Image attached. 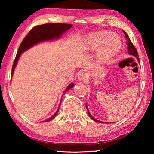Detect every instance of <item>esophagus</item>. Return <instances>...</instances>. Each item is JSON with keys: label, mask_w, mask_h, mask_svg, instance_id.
Returning <instances> with one entry per match:
<instances>
[{"label": "esophagus", "mask_w": 154, "mask_h": 154, "mask_svg": "<svg viewBox=\"0 0 154 154\" xmlns=\"http://www.w3.org/2000/svg\"><path fill=\"white\" fill-rule=\"evenodd\" d=\"M88 75L85 71H81L78 75V80L79 81H85L88 79Z\"/></svg>", "instance_id": "34e87169"}]
</instances>
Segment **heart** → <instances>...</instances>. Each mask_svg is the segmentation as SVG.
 Returning <instances> with one entry per match:
<instances>
[{
  "label": "heart",
  "instance_id": "b5f03b06",
  "mask_svg": "<svg viewBox=\"0 0 154 154\" xmlns=\"http://www.w3.org/2000/svg\"><path fill=\"white\" fill-rule=\"evenodd\" d=\"M84 47L93 51L97 50V59L100 62H106L111 60L121 47V41L117 34L111 31H96L87 35L84 38Z\"/></svg>",
  "mask_w": 154,
  "mask_h": 154
}]
</instances>
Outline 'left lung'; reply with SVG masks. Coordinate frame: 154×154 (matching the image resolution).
Masks as SVG:
<instances>
[{
	"label": "left lung",
	"instance_id": "left-lung-1",
	"mask_svg": "<svg viewBox=\"0 0 154 154\" xmlns=\"http://www.w3.org/2000/svg\"><path fill=\"white\" fill-rule=\"evenodd\" d=\"M123 31V33H124V35H125V38H126V40H127V45H128V54H130V55H132V56L135 57L137 59V60L139 61V62H140V58H139V55H138L137 51L135 47H134L133 44L132 43V42L130 41L129 37H128V35L127 33H126L125 31ZM86 108H87V110H88V115H89V116L91 118V119L93 120V121L97 122V123H103L102 121H98V120H97L96 119H94V118L92 116L91 114H90V111H89V110H88V108L87 105H86Z\"/></svg>",
	"mask_w": 154,
	"mask_h": 154
}]
</instances>
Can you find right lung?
Here are the masks:
<instances>
[{"instance_id":"right-lung-1","label":"right lung","mask_w":154,"mask_h":154,"mask_svg":"<svg viewBox=\"0 0 154 154\" xmlns=\"http://www.w3.org/2000/svg\"><path fill=\"white\" fill-rule=\"evenodd\" d=\"M73 25L69 24H57V23H49V24H42L39 25V26H35L34 28H33L31 30L29 31V33L26 35V36L24 38L23 40L22 43L20 44V48H19L18 52L17 53L15 60L12 65V77L13 75L14 69L17 66V62L20 59L21 54L23 52L26 51V50H29V48L33 47V45H37L41 42H45V41H52L54 40H57L60 39L61 37L62 36V35L64 33L69 30ZM74 86V83H70L68 85V87L66 88V90L64 91L66 92L68 91L69 90H70L71 88H72ZM63 96V95H62ZM61 103H62V100L60 101V104H59V108L55 113L53 116H52L49 119L45 120V121L42 122H48L50 121L51 120L54 119V117L56 116V115L57 114L59 109L61 106Z\"/></svg>"}]
</instances>
